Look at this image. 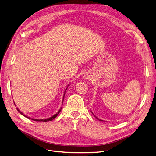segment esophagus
Masks as SVG:
<instances>
[{
    "mask_svg": "<svg viewBox=\"0 0 156 156\" xmlns=\"http://www.w3.org/2000/svg\"><path fill=\"white\" fill-rule=\"evenodd\" d=\"M83 77L87 80H90L92 79V75L90 73H86Z\"/></svg>",
    "mask_w": 156,
    "mask_h": 156,
    "instance_id": "obj_1",
    "label": "esophagus"
}]
</instances>
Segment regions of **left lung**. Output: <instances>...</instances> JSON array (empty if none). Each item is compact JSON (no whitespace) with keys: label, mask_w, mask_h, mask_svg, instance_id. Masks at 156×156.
<instances>
[{"label":"left lung","mask_w":156,"mask_h":156,"mask_svg":"<svg viewBox=\"0 0 156 156\" xmlns=\"http://www.w3.org/2000/svg\"><path fill=\"white\" fill-rule=\"evenodd\" d=\"M91 112H92V111H91ZM92 114H93V115H94V117H96V119H98V120H99V121H103V120H101V119H99V118H98V117H96V115H94V113H92Z\"/></svg>","instance_id":"obj_1"}]
</instances>
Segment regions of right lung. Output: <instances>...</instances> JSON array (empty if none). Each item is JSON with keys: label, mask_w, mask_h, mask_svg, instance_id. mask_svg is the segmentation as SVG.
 I'll return each mask as SVG.
<instances>
[{"label": "right lung", "mask_w": 156, "mask_h": 156, "mask_svg": "<svg viewBox=\"0 0 156 156\" xmlns=\"http://www.w3.org/2000/svg\"><path fill=\"white\" fill-rule=\"evenodd\" d=\"M69 85L70 84H69L67 86V87L66 88V89H65V91H64V95H63V99H62V103H63V101H64V96H65V94H66V90L67 89V87L68 86H69ZM16 109H17V110L21 113L22 115H23L24 116V117H27V118H28V119H31V120H34V121H39V122H47V121H51V120H52L53 119H54L55 118H56V117L58 115V114L60 112V111H61V110H62V108H60V109H59V110L55 113V114H54L53 116H51V117H50V118H48V119H32V118H30V117H27V116H26L25 115H24L21 111H20L18 108H16Z\"/></svg>", "instance_id": "1"}]
</instances>
